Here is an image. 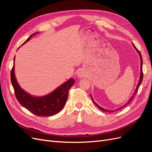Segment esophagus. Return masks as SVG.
I'll use <instances>...</instances> for the list:
<instances>
[{
	"label": "esophagus",
	"instance_id": "34e87169",
	"mask_svg": "<svg viewBox=\"0 0 152 152\" xmlns=\"http://www.w3.org/2000/svg\"><path fill=\"white\" fill-rule=\"evenodd\" d=\"M77 75H78V77H82V73H81L80 72H79V73H78V74H77Z\"/></svg>",
	"mask_w": 152,
	"mask_h": 152
}]
</instances>
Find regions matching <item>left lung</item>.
<instances>
[{"label": "left lung", "mask_w": 152, "mask_h": 152, "mask_svg": "<svg viewBox=\"0 0 152 152\" xmlns=\"http://www.w3.org/2000/svg\"><path fill=\"white\" fill-rule=\"evenodd\" d=\"M132 45H133V46L134 47V48L136 49V50H137V52L139 53V55H140V59H141V74H140V80H139V82H138V84H137V87H136V90H135V91H134V94H133V95L131 96V98L129 99V101L127 102V103H126L124 105H123L122 107H120V108H118V109H117V110H105V109H104V108H102V107H100L93 100V98H92V96H91V99H92V100H93V102L97 106V107L101 110H102V111H103V112H110V113H111V112H113L114 111H117V110H121L122 108H124V107H126L127 105H128L131 102V101H132V99H134V96L136 95V94L137 93V91H138V89H139V87H140V86L141 85V82H142V78H143V73H142V56H141V53H140V50L137 49L136 48V46L134 45V44H132Z\"/></svg>", "instance_id": "obj_1"}]
</instances>
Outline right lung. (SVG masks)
<instances>
[{
  "label": "right lung",
  "instance_id": "1",
  "mask_svg": "<svg viewBox=\"0 0 152 152\" xmlns=\"http://www.w3.org/2000/svg\"><path fill=\"white\" fill-rule=\"evenodd\" d=\"M32 35L23 44L30 39ZM15 58L11 72V80L18 102L35 115L48 117L60 112L66 102L68 91L75 83V80L71 78L51 93L42 97H35L26 93L18 84L15 75Z\"/></svg>",
  "mask_w": 152,
  "mask_h": 152
}]
</instances>
